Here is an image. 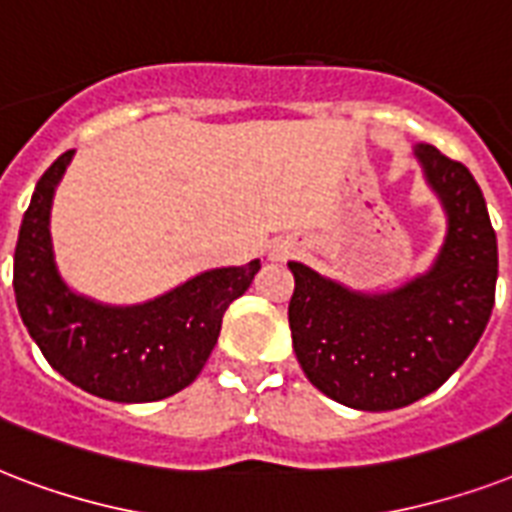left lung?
Returning a JSON list of instances; mask_svg holds the SVG:
<instances>
[{"instance_id": "left-lung-1", "label": "left lung", "mask_w": 512, "mask_h": 512, "mask_svg": "<svg viewBox=\"0 0 512 512\" xmlns=\"http://www.w3.org/2000/svg\"><path fill=\"white\" fill-rule=\"evenodd\" d=\"M417 157L449 235L427 275L384 296H363L288 261L293 352L323 395L360 411H392L438 390L467 360L494 307L497 235L473 173L435 146Z\"/></svg>"}]
</instances>
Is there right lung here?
<instances>
[{"label":"right lung","instance_id":"obj_1","mask_svg":"<svg viewBox=\"0 0 512 512\" xmlns=\"http://www.w3.org/2000/svg\"><path fill=\"white\" fill-rule=\"evenodd\" d=\"M63 152L37 181L15 243L13 288L23 326L47 363L90 395L152 403L197 379L221 318L248 291L259 261L211 269L138 307H104L66 288L50 245V202L71 160Z\"/></svg>","mask_w":512,"mask_h":512}]
</instances>
